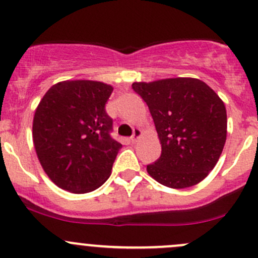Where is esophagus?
Segmentation results:
<instances>
[{"instance_id": "34e87169", "label": "esophagus", "mask_w": 258, "mask_h": 258, "mask_svg": "<svg viewBox=\"0 0 258 258\" xmlns=\"http://www.w3.org/2000/svg\"><path fill=\"white\" fill-rule=\"evenodd\" d=\"M141 136H142L141 128H135L134 130V135H132V137L130 139V141H131L132 144H135V142H136L137 140H139Z\"/></svg>"}]
</instances>
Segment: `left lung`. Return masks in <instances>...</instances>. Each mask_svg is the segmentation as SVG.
Segmentation results:
<instances>
[{"label": "left lung", "mask_w": 258, "mask_h": 258, "mask_svg": "<svg viewBox=\"0 0 258 258\" xmlns=\"http://www.w3.org/2000/svg\"><path fill=\"white\" fill-rule=\"evenodd\" d=\"M147 103L161 142V156L147 166L163 186L200 183L217 163L227 136L223 101L204 81L191 77L134 82Z\"/></svg>", "instance_id": "1"}]
</instances>
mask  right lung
I'll list each match as a JSON object with an SVG mask.
<instances>
[{
  "mask_svg": "<svg viewBox=\"0 0 258 258\" xmlns=\"http://www.w3.org/2000/svg\"><path fill=\"white\" fill-rule=\"evenodd\" d=\"M113 87L90 80L62 81L36 108L32 137L49 179L72 194H87L110 177L119 142L110 136L106 102Z\"/></svg>",
  "mask_w": 258,
  "mask_h": 258,
  "instance_id": "1",
  "label": "right lung"
}]
</instances>
